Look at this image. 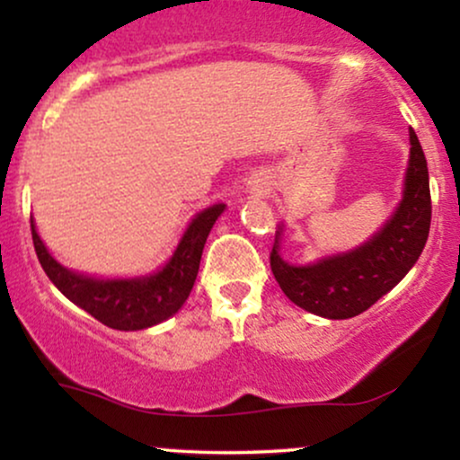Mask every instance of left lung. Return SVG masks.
<instances>
[{"label": "left lung", "instance_id": "8db88e82", "mask_svg": "<svg viewBox=\"0 0 460 460\" xmlns=\"http://www.w3.org/2000/svg\"><path fill=\"white\" fill-rule=\"evenodd\" d=\"M404 197L381 234L346 255L311 266H292L279 255V235L270 251V268L283 294L294 305L331 320L355 318L395 288L424 251L430 231V186L424 151L413 129Z\"/></svg>", "mask_w": 460, "mask_h": 460}]
</instances>
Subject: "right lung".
I'll return each instance as SVG.
<instances>
[{"label": "right lung", "instance_id": "1", "mask_svg": "<svg viewBox=\"0 0 460 460\" xmlns=\"http://www.w3.org/2000/svg\"><path fill=\"white\" fill-rule=\"evenodd\" d=\"M225 212V205H212L200 212L188 226L179 242L175 255L160 272L145 279H125V281H97L84 274H75L60 266L47 252L34 220L30 218L31 242L36 257L49 277V281L77 307L97 318L102 324L119 331H140L168 320L186 303L192 285L197 281L200 255L205 240L218 216Z\"/></svg>", "mask_w": 460, "mask_h": 460}]
</instances>
